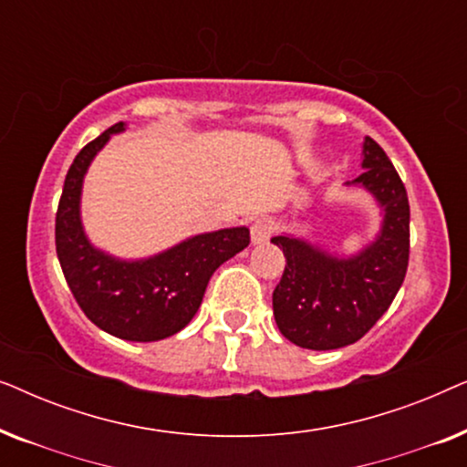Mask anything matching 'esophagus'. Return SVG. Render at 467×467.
Returning <instances> with one entry per match:
<instances>
[{
    "mask_svg": "<svg viewBox=\"0 0 467 467\" xmlns=\"http://www.w3.org/2000/svg\"><path fill=\"white\" fill-rule=\"evenodd\" d=\"M272 235V221L270 219H257L251 227V240L253 244H265Z\"/></svg>",
    "mask_w": 467,
    "mask_h": 467,
    "instance_id": "obj_1",
    "label": "esophagus"
}]
</instances>
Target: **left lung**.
Segmentation results:
<instances>
[{
  "mask_svg": "<svg viewBox=\"0 0 467 467\" xmlns=\"http://www.w3.org/2000/svg\"><path fill=\"white\" fill-rule=\"evenodd\" d=\"M363 174L347 187L366 189L382 213L380 232L359 253L331 254L293 234L274 235L285 253L272 296L274 318L286 340L310 350L348 347L368 334L398 296L410 254V206L387 152L363 138Z\"/></svg>",
  "mask_w": 467,
  "mask_h": 467,
  "instance_id": "left-lung-1",
  "label": "left lung"
}]
</instances>
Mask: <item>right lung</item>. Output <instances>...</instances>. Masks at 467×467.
Masks as SVG:
<instances>
[{
    "label": "right lung",
    "mask_w": 467,
    "mask_h": 467,
    "mask_svg": "<svg viewBox=\"0 0 467 467\" xmlns=\"http://www.w3.org/2000/svg\"><path fill=\"white\" fill-rule=\"evenodd\" d=\"M125 123L88 142L69 165L55 221V244L69 291L91 323L130 342L178 334L200 308L216 267L244 251L248 227L197 234L144 259H119L93 246L80 216L82 182L95 155Z\"/></svg>",
    "instance_id": "right-lung-1"
}]
</instances>
